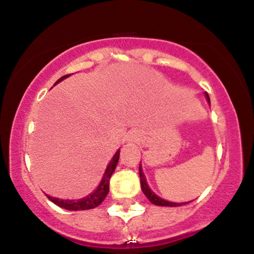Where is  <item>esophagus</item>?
<instances>
[{
    "label": "esophagus",
    "instance_id": "1",
    "mask_svg": "<svg viewBox=\"0 0 254 254\" xmlns=\"http://www.w3.org/2000/svg\"><path fill=\"white\" fill-rule=\"evenodd\" d=\"M137 137H138V133H137V132H135V131H133V132H131V133H130L129 138H130V141H136Z\"/></svg>",
    "mask_w": 254,
    "mask_h": 254
}]
</instances>
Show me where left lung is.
I'll list each match as a JSON object with an SVG mask.
<instances>
[{"label": "left lung", "instance_id": "1", "mask_svg": "<svg viewBox=\"0 0 254 254\" xmlns=\"http://www.w3.org/2000/svg\"><path fill=\"white\" fill-rule=\"evenodd\" d=\"M206 99H208V101H209V103H210V99H209V95L208 94H206ZM139 178H141L142 191H143V193L145 194V197H147L148 199H149L153 204H155V205H160V206H180V205H183V203L167 202V200H164V199H161V198H160V197H157L156 194L150 190L149 186H148L147 182H145L144 174H143V172H142V170H141V165H139Z\"/></svg>", "mask_w": 254, "mask_h": 254}]
</instances>
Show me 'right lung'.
<instances>
[{"instance_id": "right-lung-1", "label": "right lung", "mask_w": 254, "mask_h": 254, "mask_svg": "<svg viewBox=\"0 0 254 254\" xmlns=\"http://www.w3.org/2000/svg\"><path fill=\"white\" fill-rule=\"evenodd\" d=\"M69 75H64V76L61 77L56 83L60 82V81L64 80L65 77H68ZM118 160H119V150L115 154V156H113L112 160H111L110 165L107 166L106 172H105L104 178H103V180H101L100 185H99L97 190L93 192L92 194H89V196L84 197V198H82V199H77V200H64V199H58V198L50 197V196H48V198L51 200L52 203H55L56 205L61 206V208L66 209V210L76 211V210H88V209L97 208L98 205H100V204L104 202V199L106 198L107 193H109L110 178L116 170V166H117V164H118Z\"/></svg>"}]
</instances>
